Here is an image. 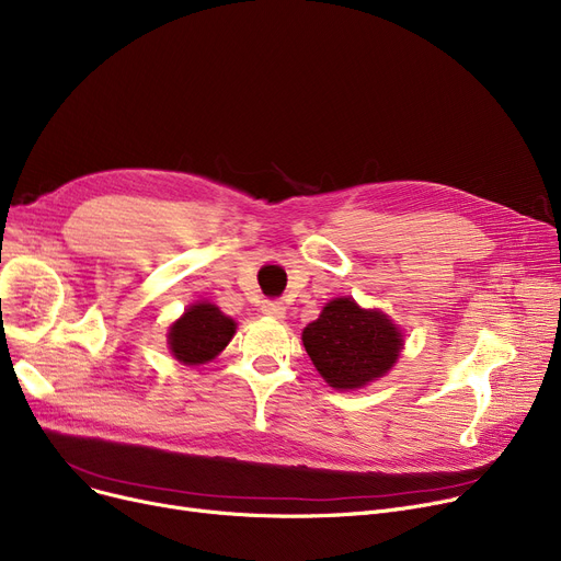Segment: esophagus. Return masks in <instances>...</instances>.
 <instances>
[{"mask_svg":"<svg viewBox=\"0 0 561 561\" xmlns=\"http://www.w3.org/2000/svg\"><path fill=\"white\" fill-rule=\"evenodd\" d=\"M261 311L265 313V316H271V318H284V313H286V307L282 305V302H277V300H265L263 302V307H261Z\"/></svg>","mask_w":561,"mask_h":561,"instance_id":"obj_1","label":"esophagus"}]
</instances>
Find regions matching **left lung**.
Wrapping results in <instances>:
<instances>
[{
	"label": "left lung",
	"mask_w": 561,
	"mask_h": 561,
	"mask_svg": "<svg viewBox=\"0 0 561 561\" xmlns=\"http://www.w3.org/2000/svg\"><path fill=\"white\" fill-rule=\"evenodd\" d=\"M302 343L318 373L334 389H359L385 375L398 359L402 339L379 311L352 298H336L309 322Z\"/></svg>",
	"instance_id": "left-lung-1"
}]
</instances>
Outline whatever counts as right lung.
I'll use <instances>...</instances> for the list:
<instances>
[{"instance_id": "right-lung-1", "label": "right lung", "mask_w": 561, "mask_h": 561, "mask_svg": "<svg viewBox=\"0 0 561 561\" xmlns=\"http://www.w3.org/2000/svg\"><path fill=\"white\" fill-rule=\"evenodd\" d=\"M236 322L227 318L216 305L199 302L170 328L168 341L172 355L184 364H204L214 359L231 341Z\"/></svg>"}]
</instances>
